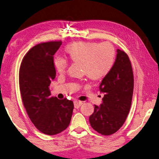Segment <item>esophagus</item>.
<instances>
[{"label":"esophagus","instance_id":"esophagus-1","mask_svg":"<svg viewBox=\"0 0 159 159\" xmlns=\"http://www.w3.org/2000/svg\"><path fill=\"white\" fill-rule=\"evenodd\" d=\"M74 103L75 108H79L83 104V101H80V100H74Z\"/></svg>","mask_w":159,"mask_h":159}]
</instances>
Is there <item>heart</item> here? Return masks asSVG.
Listing matches in <instances>:
<instances>
[{
	"instance_id": "obj_1",
	"label": "heart",
	"mask_w": 159,
	"mask_h": 159,
	"mask_svg": "<svg viewBox=\"0 0 159 159\" xmlns=\"http://www.w3.org/2000/svg\"><path fill=\"white\" fill-rule=\"evenodd\" d=\"M65 52L69 59L74 63H80V69L92 80H100L110 74L115 64V51L107 42H74L68 44ZM54 67L59 74L66 72L68 61L58 57L54 59Z\"/></svg>"
}]
</instances>
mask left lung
<instances>
[{
  "mask_svg": "<svg viewBox=\"0 0 159 159\" xmlns=\"http://www.w3.org/2000/svg\"><path fill=\"white\" fill-rule=\"evenodd\" d=\"M110 74L102 79L100 90L104 93L100 106L95 105L89 122L102 135H111L120 129L129 114L134 90V75L128 55L120 49Z\"/></svg>",
  "mask_w": 159,
  "mask_h": 159,
  "instance_id": "left-lung-1",
  "label": "left lung"
}]
</instances>
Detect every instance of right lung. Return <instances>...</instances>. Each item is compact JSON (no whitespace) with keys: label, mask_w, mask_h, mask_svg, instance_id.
I'll return each mask as SVG.
<instances>
[{"label":"right lung","mask_w":159,"mask_h":159,"mask_svg":"<svg viewBox=\"0 0 159 159\" xmlns=\"http://www.w3.org/2000/svg\"><path fill=\"white\" fill-rule=\"evenodd\" d=\"M61 41L36 45L25 54L19 71L20 90L30 120L47 135L61 133L69 127L74 102L51 97L49 85L56 77L54 55Z\"/></svg>","instance_id":"add662e5"}]
</instances>
